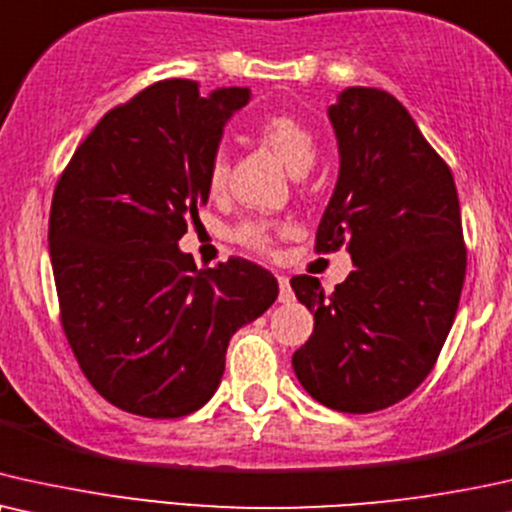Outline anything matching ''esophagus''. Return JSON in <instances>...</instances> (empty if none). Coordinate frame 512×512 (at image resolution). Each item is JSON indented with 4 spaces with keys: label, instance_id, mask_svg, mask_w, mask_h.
<instances>
[{
    "label": "esophagus",
    "instance_id": "1",
    "mask_svg": "<svg viewBox=\"0 0 512 512\" xmlns=\"http://www.w3.org/2000/svg\"><path fill=\"white\" fill-rule=\"evenodd\" d=\"M278 288H281V292H278V299H281V302H292V299H295V292L290 288L288 276H278Z\"/></svg>",
    "mask_w": 512,
    "mask_h": 512
}]
</instances>
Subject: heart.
Wrapping results in <instances>:
<instances>
[{
    "instance_id": "heart-1",
    "label": "heart",
    "mask_w": 512,
    "mask_h": 512,
    "mask_svg": "<svg viewBox=\"0 0 512 512\" xmlns=\"http://www.w3.org/2000/svg\"><path fill=\"white\" fill-rule=\"evenodd\" d=\"M257 138L274 149V152L281 156V159L288 163V168L295 175H304L306 170L313 166L318 156V142L316 135L309 126L304 124L302 119L295 117V114L281 112V114H269V117H262L255 124ZM229 163L224 152H217L210 161L208 168V189L213 194L222 192L224 182H227ZM271 224L262 220H245L236 224L234 229V241L245 245V248L252 250H267L271 245Z\"/></svg>"
}]
</instances>
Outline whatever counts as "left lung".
<instances>
[{"label": "left lung", "mask_w": 512, "mask_h": 512, "mask_svg": "<svg viewBox=\"0 0 512 512\" xmlns=\"http://www.w3.org/2000/svg\"><path fill=\"white\" fill-rule=\"evenodd\" d=\"M327 117L339 177L316 250L346 243L356 269L330 295L318 278L292 276L313 313L292 367L320 405L367 414L400 403L433 370L459 309L466 245L452 170L391 93L344 88Z\"/></svg>", "instance_id": "obj_1"}]
</instances>
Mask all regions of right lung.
<instances>
[{
    "mask_svg": "<svg viewBox=\"0 0 512 512\" xmlns=\"http://www.w3.org/2000/svg\"><path fill=\"white\" fill-rule=\"evenodd\" d=\"M250 88L147 86L109 109L53 192L49 250L60 323L107 403L147 419L187 417L220 386L229 339L278 297L267 269L231 257L196 269L177 248L208 203L224 124Z\"/></svg>",
    "mask_w": 512,
    "mask_h": 512,
    "instance_id": "add662e5",
    "label": "right lung"
}]
</instances>
